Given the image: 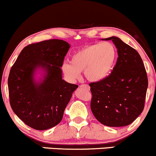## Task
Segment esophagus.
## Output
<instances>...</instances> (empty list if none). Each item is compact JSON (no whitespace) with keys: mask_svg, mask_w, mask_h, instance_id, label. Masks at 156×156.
I'll list each match as a JSON object with an SVG mask.
<instances>
[{"mask_svg":"<svg viewBox=\"0 0 156 156\" xmlns=\"http://www.w3.org/2000/svg\"><path fill=\"white\" fill-rule=\"evenodd\" d=\"M80 87H85V88L87 89H90V87H89V86L87 85V84H83V85H80Z\"/></svg>","mask_w":156,"mask_h":156,"instance_id":"esophagus-1","label":"esophagus"}]
</instances>
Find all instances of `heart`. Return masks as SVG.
Masks as SVG:
<instances>
[{"instance_id":"obj_1","label":"heart","mask_w":156,"mask_h":156,"mask_svg":"<svg viewBox=\"0 0 156 156\" xmlns=\"http://www.w3.org/2000/svg\"><path fill=\"white\" fill-rule=\"evenodd\" d=\"M117 55V49L112 42L90 44L75 52L71 62L62 64V70L70 80L79 78L80 72L83 71L87 80L98 82L108 76L115 64Z\"/></svg>"}]
</instances>
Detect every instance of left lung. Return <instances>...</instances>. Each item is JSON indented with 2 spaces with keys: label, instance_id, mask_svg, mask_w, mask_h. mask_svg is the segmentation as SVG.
Listing matches in <instances>:
<instances>
[{
  "label": "left lung",
  "instance_id": "obj_1",
  "mask_svg": "<svg viewBox=\"0 0 156 156\" xmlns=\"http://www.w3.org/2000/svg\"><path fill=\"white\" fill-rule=\"evenodd\" d=\"M112 40L118 58L111 75L89 84L92 98L91 110L100 122L109 127L131 124L142 112L148 80L139 53L117 37Z\"/></svg>",
  "mask_w": 156,
  "mask_h": 156
}]
</instances>
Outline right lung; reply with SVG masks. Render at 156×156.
I'll return each mask as SVG.
<instances>
[{"instance_id": "1", "label": "right lung", "mask_w": 156, "mask_h": 156, "mask_svg": "<svg viewBox=\"0 0 156 156\" xmlns=\"http://www.w3.org/2000/svg\"><path fill=\"white\" fill-rule=\"evenodd\" d=\"M69 48L70 44L61 39L29 44L11 68L8 78L11 107L34 129L47 130L58 125L78 87L62 79L61 67ZM38 74L41 77L37 79Z\"/></svg>"}]
</instances>
